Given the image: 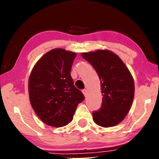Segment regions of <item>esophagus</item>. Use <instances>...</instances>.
Wrapping results in <instances>:
<instances>
[{"instance_id": "34e87169", "label": "esophagus", "mask_w": 159, "mask_h": 159, "mask_svg": "<svg viewBox=\"0 0 159 159\" xmlns=\"http://www.w3.org/2000/svg\"><path fill=\"white\" fill-rule=\"evenodd\" d=\"M82 92H83V95H84L85 96L87 95V90H86V89L83 90Z\"/></svg>"}]
</instances>
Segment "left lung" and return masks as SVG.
I'll use <instances>...</instances> for the list:
<instances>
[{"label": "left lung", "mask_w": 159, "mask_h": 159, "mask_svg": "<svg viewBox=\"0 0 159 159\" xmlns=\"http://www.w3.org/2000/svg\"><path fill=\"white\" fill-rule=\"evenodd\" d=\"M100 80L102 107L93 112L94 121L104 128L116 125L124 119L133 103V78L120 57L108 50L83 52Z\"/></svg>", "instance_id": "obj_1"}]
</instances>
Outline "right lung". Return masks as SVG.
<instances>
[{
  "label": "right lung",
  "mask_w": 159,
  "mask_h": 159,
  "mask_svg": "<svg viewBox=\"0 0 159 159\" xmlns=\"http://www.w3.org/2000/svg\"><path fill=\"white\" fill-rule=\"evenodd\" d=\"M76 54L56 48L45 53L35 64L29 79L32 108L43 122L62 127L73 119L79 104L84 100L71 76Z\"/></svg>",
  "instance_id": "obj_1"
}]
</instances>
